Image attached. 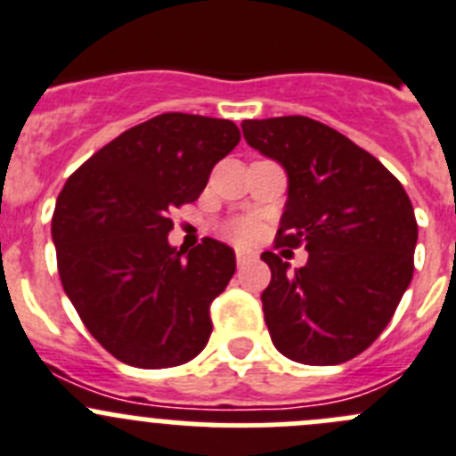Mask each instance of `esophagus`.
<instances>
[{"instance_id":"1","label":"esophagus","mask_w":456,"mask_h":456,"mask_svg":"<svg viewBox=\"0 0 456 456\" xmlns=\"http://www.w3.org/2000/svg\"><path fill=\"white\" fill-rule=\"evenodd\" d=\"M235 259H237V266H246V264H250L255 259V255L253 253H248V250H237V255H235Z\"/></svg>"}]
</instances>
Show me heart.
<instances>
[{
	"mask_svg": "<svg viewBox=\"0 0 456 456\" xmlns=\"http://www.w3.org/2000/svg\"><path fill=\"white\" fill-rule=\"evenodd\" d=\"M257 224L250 219H235L225 228V237L235 241V244H250L257 237Z\"/></svg>",
	"mask_w": 456,
	"mask_h": 456,
	"instance_id": "obj_1",
	"label": "heart"
}]
</instances>
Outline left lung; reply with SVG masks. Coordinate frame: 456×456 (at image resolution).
I'll use <instances>...</instances> for the list:
<instances>
[{"instance_id":"left-lung-1","label":"left lung","mask_w":456,"mask_h":456,"mask_svg":"<svg viewBox=\"0 0 456 456\" xmlns=\"http://www.w3.org/2000/svg\"><path fill=\"white\" fill-rule=\"evenodd\" d=\"M241 129L289 176L275 248L309 250L296 271L262 253L273 345L302 365L351 361L383 333L411 281L419 225L410 197L379 159L318 120L280 116Z\"/></svg>"}]
</instances>
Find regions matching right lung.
Wrapping results in <instances>:
<instances>
[{
  "instance_id": "obj_1",
  "label": "right lung",
  "mask_w": 456,
  "mask_h": 456,
  "mask_svg": "<svg viewBox=\"0 0 456 456\" xmlns=\"http://www.w3.org/2000/svg\"><path fill=\"white\" fill-rule=\"evenodd\" d=\"M241 134L232 120L160 114L85 160L55 201L64 293L91 336L141 370L192 361L212 333L210 305L235 275V253L206 240L167 244L170 212L197 201Z\"/></svg>"
}]
</instances>
